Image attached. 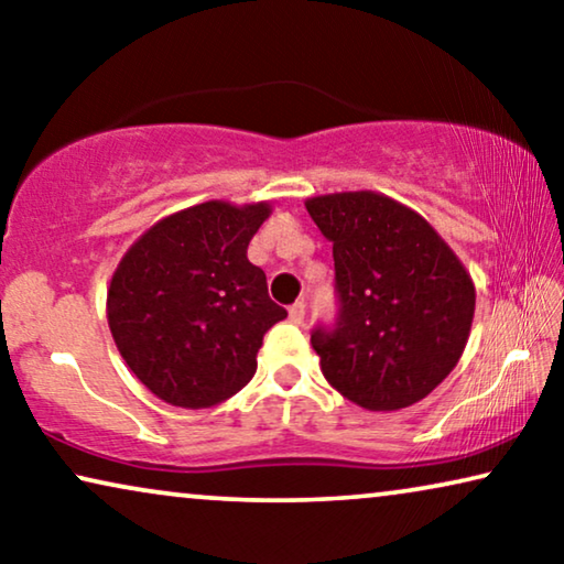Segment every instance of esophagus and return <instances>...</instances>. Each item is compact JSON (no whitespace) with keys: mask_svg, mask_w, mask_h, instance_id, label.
Masks as SVG:
<instances>
[{"mask_svg":"<svg viewBox=\"0 0 564 564\" xmlns=\"http://www.w3.org/2000/svg\"><path fill=\"white\" fill-rule=\"evenodd\" d=\"M290 321L297 323V326H303V321H305V303H303V300H297L295 305H290Z\"/></svg>","mask_w":564,"mask_h":564,"instance_id":"34e87169","label":"esophagus"}]
</instances>
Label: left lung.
Returning a JSON list of instances; mask_svg holds the SVG:
<instances>
[{"label": "left lung", "mask_w": 564, "mask_h": 564, "mask_svg": "<svg viewBox=\"0 0 564 564\" xmlns=\"http://www.w3.org/2000/svg\"><path fill=\"white\" fill-rule=\"evenodd\" d=\"M305 207L334 243L338 318L311 334L323 377L367 411L419 403L465 351L473 276L426 218L380 192H336Z\"/></svg>", "instance_id": "8db88e82"}]
</instances>
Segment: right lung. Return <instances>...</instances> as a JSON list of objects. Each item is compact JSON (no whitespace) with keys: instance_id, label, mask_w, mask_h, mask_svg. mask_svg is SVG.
<instances>
[{"instance_id":"obj_1","label":"right lung","mask_w":564,"mask_h":564,"mask_svg":"<svg viewBox=\"0 0 564 564\" xmlns=\"http://www.w3.org/2000/svg\"><path fill=\"white\" fill-rule=\"evenodd\" d=\"M272 205L223 199L151 226L126 251L107 290L115 346L164 403L218 405L257 372L264 334L288 318L246 251Z\"/></svg>"}]
</instances>
